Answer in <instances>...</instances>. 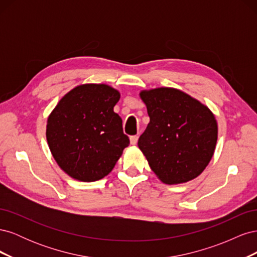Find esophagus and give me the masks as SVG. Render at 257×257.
<instances>
[{
	"mask_svg": "<svg viewBox=\"0 0 257 257\" xmlns=\"http://www.w3.org/2000/svg\"><path fill=\"white\" fill-rule=\"evenodd\" d=\"M137 142H138V136L134 135V136L130 137V143H131L132 146H135L137 144Z\"/></svg>",
	"mask_w": 257,
	"mask_h": 257,
	"instance_id": "obj_1",
	"label": "esophagus"
}]
</instances>
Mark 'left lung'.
Segmentation results:
<instances>
[{
    "mask_svg": "<svg viewBox=\"0 0 257 257\" xmlns=\"http://www.w3.org/2000/svg\"><path fill=\"white\" fill-rule=\"evenodd\" d=\"M150 122L138 147L149 166L165 184L193 180L211 161L217 141L213 112L198 99L175 88L139 93Z\"/></svg>",
    "mask_w": 257,
    "mask_h": 257,
    "instance_id": "1",
    "label": "left lung"
}]
</instances>
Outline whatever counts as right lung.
<instances>
[{
  "label": "right lung",
  "mask_w": 257,
  "mask_h": 257,
  "mask_svg": "<svg viewBox=\"0 0 257 257\" xmlns=\"http://www.w3.org/2000/svg\"><path fill=\"white\" fill-rule=\"evenodd\" d=\"M120 92L105 83H83L62 97L48 116L46 138L59 167L82 182L113 169L130 139L113 111Z\"/></svg>",
  "instance_id": "add662e5"
}]
</instances>
